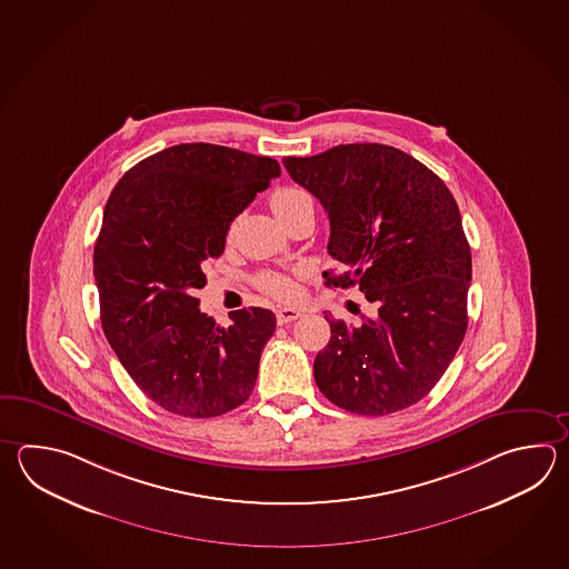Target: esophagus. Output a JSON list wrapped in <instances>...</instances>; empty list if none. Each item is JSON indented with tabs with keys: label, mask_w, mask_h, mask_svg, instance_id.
Returning a JSON list of instances; mask_svg holds the SVG:
<instances>
[{
	"label": "esophagus",
	"mask_w": 569,
	"mask_h": 569,
	"mask_svg": "<svg viewBox=\"0 0 569 569\" xmlns=\"http://www.w3.org/2000/svg\"><path fill=\"white\" fill-rule=\"evenodd\" d=\"M300 316H302V310H296V308H279L278 325H290L293 320H298Z\"/></svg>",
	"instance_id": "1"
}]
</instances>
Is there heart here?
Segmentation results:
<instances>
[{
	"label": "heart",
	"instance_id": "obj_1",
	"mask_svg": "<svg viewBox=\"0 0 569 569\" xmlns=\"http://www.w3.org/2000/svg\"><path fill=\"white\" fill-rule=\"evenodd\" d=\"M269 204H271L273 214L286 227H290L291 222H296L302 217H313V212H316L312 197L296 186H286V188L276 190L269 198ZM257 286L276 300H291L298 293V286L293 278L288 273H279V271L261 273L257 278Z\"/></svg>",
	"mask_w": 569,
	"mask_h": 569
}]
</instances>
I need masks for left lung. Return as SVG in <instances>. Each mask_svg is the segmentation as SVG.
I'll return each mask as SVG.
<instances>
[{
    "label": "left lung",
    "mask_w": 569,
    "mask_h": 569,
    "mask_svg": "<svg viewBox=\"0 0 569 569\" xmlns=\"http://www.w3.org/2000/svg\"><path fill=\"white\" fill-rule=\"evenodd\" d=\"M293 182L322 202L328 253L347 267L325 271L328 288H352L375 318H328L330 342L313 379L335 406L387 416L418 403L462 345L472 257L448 186L406 151L347 143L310 158H283Z\"/></svg>",
    "instance_id": "8db88e82"
}]
</instances>
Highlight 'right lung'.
Returning a JSON list of instances; mask_svg holds the SVG:
<instances>
[{
    "mask_svg": "<svg viewBox=\"0 0 569 569\" xmlns=\"http://www.w3.org/2000/svg\"><path fill=\"white\" fill-rule=\"evenodd\" d=\"M281 168L214 143H180L136 163L104 204L93 273L101 325L123 369L156 406L217 418L253 391L276 313L244 308L222 328L198 308L204 266Z\"/></svg>",
    "mask_w": 569,
    "mask_h": 569,
    "instance_id": "1",
    "label": "right lung"
}]
</instances>
